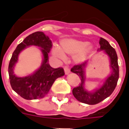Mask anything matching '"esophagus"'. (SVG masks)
Wrapping results in <instances>:
<instances>
[{
    "instance_id": "esophagus-1",
    "label": "esophagus",
    "mask_w": 129,
    "mask_h": 129,
    "mask_svg": "<svg viewBox=\"0 0 129 129\" xmlns=\"http://www.w3.org/2000/svg\"><path fill=\"white\" fill-rule=\"evenodd\" d=\"M64 71H65V74L66 75H68V74H69L70 72V69H69V68L68 67V66H65L64 67Z\"/></svg>"
}]
</instances>
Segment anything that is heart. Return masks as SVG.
I'll return each mask as SVG.
<instances>
[{
	"label": "heart",
	"instance_id": "obj_1",
	"mask_svg": "<svg viewBox=\"0 0 129 129\" xmlns=\"http://www.w3.org/2000/svg\"><path fill=\"white\" fill-rule=\"evenodd\" d=\"M92 47L88 42L75 39H65L61 42L60 48L57 46L52 48V54L59 59H63L66 54L75 56L76 62L83 61L87 55L92 51Z\"/></svg>",
	"mask_w": 129,
	"mask_h": 129
}]
</instances>
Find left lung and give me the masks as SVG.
<instances>
[{"instance_id":"obj_1","label":"left lung","mask_w":129,"mask_h":129,"mask_svg":"<svg viewBox=\"0 0 129 129\" xmlns=\"http://www.w3.org/2000/svg\"><path fill=\"white\" fill-rule=\"evenodd\" d=\"M100 50H104L105 53L107 54L110 58V66L112 68L111 74L107 77L104 84L100 88L95 90L94 92H88L84 88V69L86 66L87 61L75 65L71 68V72L77 74L81 79V83H79V85L73 89L74 97L80 102L90 105L97 104L109 97L115 88L119 79V66L115 50L106 40L103 38H100Z\"/></svg>"}]
</instances>
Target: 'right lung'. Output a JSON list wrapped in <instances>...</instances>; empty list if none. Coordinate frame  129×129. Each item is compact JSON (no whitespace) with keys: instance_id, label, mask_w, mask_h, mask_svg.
<instances>
[{"instance_id":"obj_1","label":"right lung","mask_w":129,"mask_h":129,"mask_svg":"<svg viewBox=\"0 0 129 129\" xmlns=\"http://www.w3.org/2000/svg\"><path fill=\"white\" fill-rule=\"evenodd\" d=\"M35 45L42 48L44 60L41 67L33 74L24 78H18L13 74V68L18 61V54L23 49ZM52 47V43L48 36L42 32L29 34L18 44L10 59L8 73L12 89L25 100L43 98L48 94L56 79L65 75L63 68H53L48 63V53Z\"/></svg>"}]
</instances>
